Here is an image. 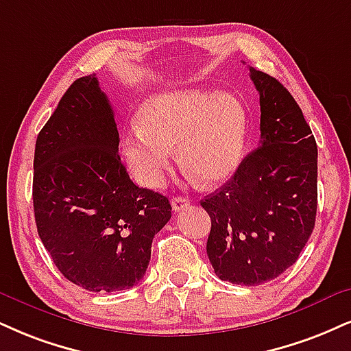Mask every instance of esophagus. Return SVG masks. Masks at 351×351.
<instances>
[{
    "instance_id": "1",
    "label": "esophagus",
    "mask_w": 351,
    "mask_h": 351,
    "mask_svg": "<svg viewBox=\"0 0 351 351\" xmlns=\"http://www.w3.org/2000/svg\"><path fill=\"white\" fill-rule=\"evenodd\" d=\"M188 206H189V199H186L184 196H173L171 208H173V210H175V213H180V210L188 208Z\"/></svg>"
}]
</instances>
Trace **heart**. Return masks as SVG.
Instances as JSON below:
<instances>
[{"label":"heart","mask_w":351,"mask_h":351,"mask_svg":"<svg viewBox=\"0 0 351 351\" xmlns=\"http://www.w3.org/2000/svg\"><path fill=\"white\" fill-rule=\"evenodd\" d=\"M138 124L125 137L124 154L130 171L147 188L163 186L175 147L181 168L204 184L229 178L242 158L247 112L229 93H155L142 104Z\"/></svg>","instance_id":"heart-1"}]
</instances>
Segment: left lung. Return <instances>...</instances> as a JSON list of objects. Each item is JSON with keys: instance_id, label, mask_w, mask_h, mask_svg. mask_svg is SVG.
I'll return each instance as SVG.
<instances>
[{"instance_id": "left-lung-1", "label": "left lung", "mask_w": 351, "mask_h": 351, "mask_svg": "<svg viewBox=\"0 0 351 351\" xmlns=\"http://www.w3.org/2000/svg\"><path fill=\"white\" fill-rule=\"evenodd\" d=\"M260 93V143L234 176L201 201L210 217L208 256L222 281L256 286L294 265L317 213V143L276 78L250 66Z\"/></svg>"}]
</instances>
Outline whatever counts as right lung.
<instances>
[{"mask_svg":"<svg viewBox=\"0 0 351 351\" xmlns=\"http://www.w3.org/2000/svg\"><path fill=\"white\" fill-rule=\"evenodd\" d=\"M96 75L78 78L37 135L32 199L39 237L66 280L91 293L142 280L152 240L171 217L163 194L138 188Z\"/></svg>","mask_w":351,"mask_h":351,"instance_id":"obj_1","label":"right lung"}]
</instances>
